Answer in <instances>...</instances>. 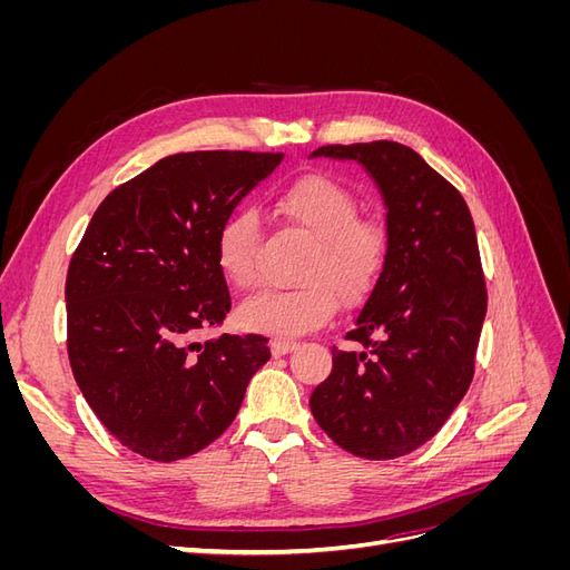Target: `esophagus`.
Instances as JSON below:
<instances>
[{"label": "esophagus", "instance_id": "1", "mask_svg": "<svg viewBox=\"0 0 570 570\" xmlns=\"http://www.w3.org/2000/svg\"><path fill=\"white\" fill-rule=\"evenodd\" d=\"M297 347V342L295 340H285V337H275V340H271V352H273V356H283V354H287V352H292Z\"/></svg>", "mask_w": 570, "mask_h": 570}]
</instances>
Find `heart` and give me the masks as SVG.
I'll use <instances>...</instances> for the list:
<instances>
[{
    "mask_svg": "<svg viewBox=\"0 0 570 570\" xmlns=\"http://www.w3.org/2000/svg\"><path fill=\"white\" fill-rule=\"evenodd\" d=\"M271 214L312 239L297 268L295 287L264 289L237 308L247 331L295 337L331 321L337 297L364 299L381 278L387 258V233L373 218H358V199L342 183L308 174L271 197ZM258 230L252 212L237 209L220 220L214 256L223 278L235 289L256 281Z\"/></svg>",
    "mask_w": 570,
    "mask_h": 570,
    "instance_id": "b5f03b06",
    "label": "heart"
}]
</instances>
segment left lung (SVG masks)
I'll return each mask as SVG.
<instances>
[{"label": "left lung", "instance_id": "1", "mask_svg": "<svg viewBox=\"0 0 570 570\" xmlns=\"http://www.w3.org/2000/svg\"><path fill=\"white\" fill-rule=\"evenodd\" d=\"M356 159L387 206L381 278L333 347V371L308 396L344 452L387 461L419 450L463 400L488 312L475 226L459 189L400 142L323 145Z\"/></svg>", "mask_w": 570, "mask_h": 570}]
</instances>
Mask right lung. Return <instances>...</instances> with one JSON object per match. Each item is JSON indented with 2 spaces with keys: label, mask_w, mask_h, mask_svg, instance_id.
Returning a JSON list of instances; mask_svg holds the SVG:
<instances>
[{
  "label": "right lung",
  "mask_w": 570,
  "mask_h": 570,
  "mask_svg": "<svg viewBox=\"0 0 570 570\" xmlns=\"http://www.w3.org/2000/svg\"><path fill=\"white\" fill-rule=\"evenodd\" d=\"M283 151L206 149L159 159L97 206L66 275V347L85 402L130 452L197 454L223 435L264 366L268 337L216 335L230 292L220 220Z\"/></svg>",
  "instance_id": "right-lung-1"
}]
</instances>
